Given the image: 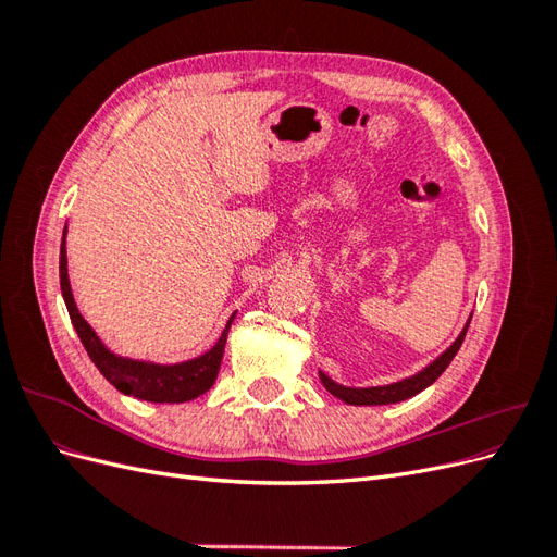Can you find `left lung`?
Wrapping results in <instances>:
<instances>
[{
	"label": "left lung",
	"mask_w": 557,
	"mask_h": 557,
	"mask_svg": "<svg viewBox=\"0 0 557 557\" xmlns=\"http://www.w3.org/2000/svg\"><path fill=\"white\" fill-rule=\"evenodd\" d=\"M469 320L462 327V332L458 334V339H455L440 358H434L428 367L420 369L413 376H407L401 381L395 383H387V385H372V387H350V385H342L332 381L325 372H318L320 383L325 385V391L332 393L336 399H342L346 404H352V407H381V404H395V401H404L413 395H418L420 391H425L428 385H432L436 379L444 374V369L450 364V360L455 358V352L460 350L462 342H465V334L469 327Z\"/></svg>",
	"instance_id": "1"
}]
</instances>
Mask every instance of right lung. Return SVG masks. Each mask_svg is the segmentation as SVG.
Returning <instances> with one entry per match:
<instances>
[{
	"label": "right lung",
	"mask_w": 557,
	"mask_h": 557,
	"mask_svg": "<svg viewBox=\"0 0 557 557\" xmlns=\"http://www.w3.org/2000/svg\"><path fill=\"white\" fill-rule=\"evenodd\" d=\"M66 225L62 232V244H60V288L66 311H70L72 325L78 334L81 344L86 346L90 360L99 369L111 385H115V391H121L123 395H132L144 401H156V404H181V401H190L199 395H205L209 387L215 383L218 369H221L223 362V350L227 344V332L232 320L237 313H232L227 325L221 334V339L215 342L207 352L201 356L185 360V362H174V364H160V362H150V360H132L125 356H117L107 344L99 339L97 332L88 325V320L81 315L74 293H72V283L70 274H66Z\"/></svg>",
	"instance_id": "right-lung-1"
}]
</instances>
